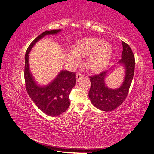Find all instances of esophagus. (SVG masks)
Returning a JSON list of instances; mask_svg holds the SVG:
<instances>
[{"label":"esophagus","instance_id":"34e87169","mask_svg":"<svg viewBox=\"0 0 154 154\" xmlns=\"http://www.w3.org/2000/svg\"><path fill=\"white\" fill-rule=\"evenodd\" d=\"M82 78H83V74L81 72H78L76 74V80L77 81H79L80 80V79H82Z\"/></svg>","mask_w":154,"mask_h":154}]
</instances>
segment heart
<instances>
[{"label": "heart", "instance_id": "obj_1", "mask_svg": "<svg viewBox=\"0 0 154 154\" xmlns=\"http://www.w3.org/2000/svg\"><path fill=\"white\" fill-rule=\"evenodd\" d=\"M112 54L111 45L97 37H88L80 40L69 51L66 57L69 61L77 63L82 57H86L87 66L91 71L100 72L108 65Z\"/></svg>", "mask_w": 154, "mask_h": 154}]
</instances>
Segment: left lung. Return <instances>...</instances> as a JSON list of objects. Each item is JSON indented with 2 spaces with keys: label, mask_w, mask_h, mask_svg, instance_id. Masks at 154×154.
<instances>
[{
  "label": "left lung",
  "mask_w": 154,
  "mask_h": 154,
  "mask_svg": "<svg viewBox=\"0 0 154 154\" xmlns=\"http://www.w3.org/2000/svg\"><path fill=\"white\" fill-rule=\"evenodd\" d=\"M123 52L119 63L125 69V80L119 88L111 89L105 86V78L107 71L89 76L91 86L88 97L94 106L103 111H111L122 105L127 97L131 85L135 69V58L130 46L122 41Z\"/></svg>",
  "instance_id": "left-lung-1"
}]
</instances>
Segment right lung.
<instances>
[{"instance_id": "1", "label": "right lung", "mask_w": 154, "mask_h": 154, "mask_svg": "<svg viewBox=\"0 0 154 154\" xmlns=\"http://www.w3.org/2000/svg\"><path fill=\"white\" fill-rule=\"evenodd\" d=\"M60 31L51 30L42 32L31 43L25 54L24 78L26 91L37 107L50 116H58L69 108L70 93L76 83V72L62 71L48 85H37L29 70V53L33 45L44 36L57 34Z\"/></svg>"}]
</instances>
